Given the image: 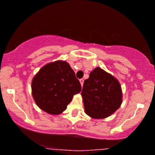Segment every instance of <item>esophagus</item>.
<instances>
[{
	"mask_svg": "<svg viewBox=\"0 0 155 155\" xmlns=\"http://www.w3.org/2000/svg\"><path fill=\"white\" fill-rule=\"evenodd\" d=\"M79 82H80V84H81V86H83V83H84V79H81L80 80H79Z\"/></svg>",
	"mask_w": 155,
	"mask_h": 155,
	"instance_id": "34e87169",
	"label": "esophagus"
}]
</instances>
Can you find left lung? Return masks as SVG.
<instances>
[{"mask_svg": "<svg viewBox=\"0 0 155 155\" xmlns=\"http://www.w3.org/2000/svg\"><path fill=\"white\" fill-rule=\"evenodd\" d=\"M84 112L94 119H105L113 114L123 102L120 82L100 68L91 71L81 93Z\"/></svg>", "mask_w": 155, "mask_h": 155, "instance_id": "1", "label": "left lung"}]
</instances>
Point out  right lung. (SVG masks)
Returning <instances> with one entry per match:
<instances>
[{"label":"right lung","mask_w":155,"mask_h":155,"mask_svg":"<svg viewBox=\"0 0 155 155\" xmlns=\"http://www.w3.org/2000/svg\"><path fill=\"white\" fill-rule=\"evenodd\" d=\"M31 88L38 107L51 115L62 113L73 96L82 90L74 71L62 60L42 67L32 78Z\"/></svg>","instance_id":"add662e5"}]
</instances>
